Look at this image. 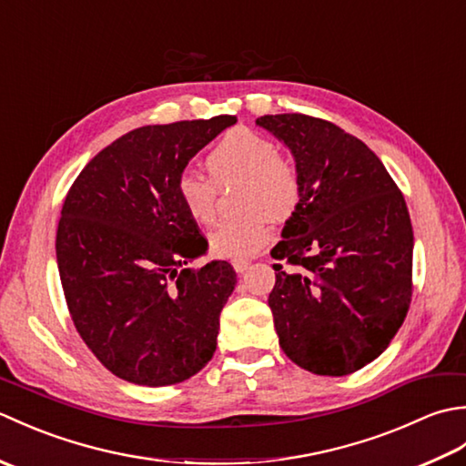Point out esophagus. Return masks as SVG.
<instances>
[{"label":"esophagus","instance_id":"obj_1","mask_svg":"<svg viewBox=\"0 0 466 466\" xmlns=\"http://www.w3.org/2000/svg\"><path fill=\"white\" fill-rule=\"evenodd\" d=\"M232 266H234L236 272L244 274L246 270L250 268V260H246V258H234V260H232Z\"/></svg>","mask_w":466,"mask_h":466}]
</instances>
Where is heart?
I'll list each match as a JSON object with an SVG mask.
<instances>
[{
  "instance_id": "obj_1",
  "label": "heart",
  "mask_w": 466,
  "mask_h": 466,
  "mask_svg": "<svg viewBox=\"0 0 466 466\" xmlns=\"http://www.w3.org/2000/svg\"><path fill=\"white\" fill-rule=\"evenodd\" d=\"M206 170L210 177L182 172L176 194L194 222L208 224L216 216V186L240 182L236 200L244 214L220 222L210 234L212 254L220 258H248L258 252L270 238V216L286 220L300 204L299 167L268 137L244 127L228 132L208 152Z\"/></svg>"
}]
</instances>
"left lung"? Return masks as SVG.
<instances>
[{"label": "left lung", "mask_w": 466, "mask_h": 466, "mask_svg": "<svg viewBox=\"0 0 466 466\" xmlns=\"http://www.w3.org/2000/svg\"><path fill=\"white\" fill-rule=\"evenodd\" d=\"M294 156L302 198L272 248L268 296L284 354L304 370L344 376L380 356L407 319L412 224L369 146L304 114L256 120Z\"/></svg>", "instance_id": "obj_1"}]
</instances>
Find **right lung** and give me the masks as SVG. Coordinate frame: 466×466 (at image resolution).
Returning <instances> with one entry per match:
<instances>
[{
	"mask_svg": "<svg viewBox=\"0 0 466 466\" xmlns=\"http://www.w3.org/2000/svg\"><path fill=\"white\" fill-rule=\"evenodd\" d=\"M236 116L144 126L86 164L69 187L56 256L67 310L117 379L167 386L214 356L220 312L236 286L224 260L184 268L208 242L177 200L187 162Z\"/></svg>",
	"mask_w": 466,
	"mask_h": 466,
	"instance_id": "obj_1",
	"label": "right lung"
}]
</instances>
